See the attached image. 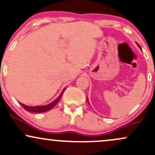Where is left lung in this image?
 <instances>
[{
    "label": "left lung",
    "mask_w": 155,
    "mask_h": 155,
    "mask_svg": "<svg viewBox=\"0 0 155 155\" xmlns=\"http://www.w3.org/2000/svg\"><path fill=\"white\" fill-rule=\"evenodd\" d=\"M137 44H138V47H139V48H140V49H141V47H140V46L139 45V44H138V43H137ZM87 102H88V104H89V101H88V98H87Z\"/></svg>",
    "instance_id": "8db88e82"
}]
</instances>
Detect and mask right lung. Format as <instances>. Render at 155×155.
<instances>
[{
  "mask_svg": "<svg viewBox=\"0 0 155 155\" xmlns=\"http://www.w3.org/2000/svg\"><path fill=\"white\" fill-rule=\"evenodd\" d=\"M65 89H66V88L63 89V91H62L61 93H60V95L58 96V97H57V98L55 99L54 101H53L52 102L50 103L49 104L45 105V106H26V105H25L23 104H21V103H19V104H20L21 106H22V107L24 108L27 111L31 112V113H44V112L49 111V110H51V108H53L54 107L55 105L58 104V103L60 101V99H61L62 96H63V92H65Z\"/></svg>",
  "mask_w": 155,
  "mask_h": 155,
  "instance_id": "obj_1",
  "label": "right lung"
}]
</instances>
